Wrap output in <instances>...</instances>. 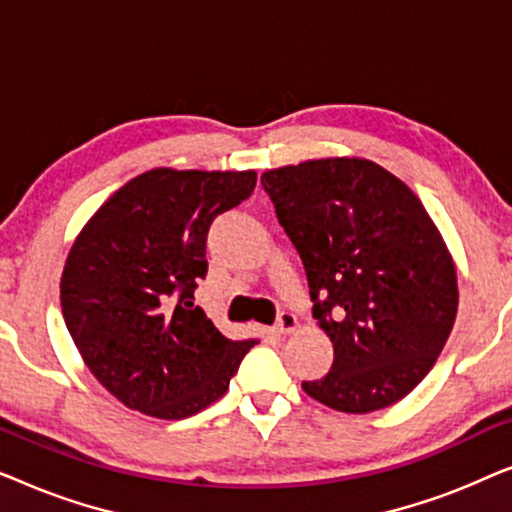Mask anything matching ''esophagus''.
Returning a JSON list of instances; mask_svg holds the SVG:
<instances>
[{
	"mask_svg": "<svg viewBox=\"0 0 512 512\" xmlns=\"http://www.w3.org/2000/svg\"><path fill=\"white\" fill-rule=\"evenodd\" d=\"M298 328V319H296V314H291V312H282L279 314V319H277V326H275V333H279V335H286V333H293Z\"/></svg>",
	"mask_w": 512,
	"mask_h": 512,
	"instance_id": "obj_1",
	"label": "esophagus"
}]
</instances>
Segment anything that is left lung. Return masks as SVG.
<instances>
[{"instance_id":"left-lung-1","label":"left lung","mask_w":512,"mask_h":512,"mask_svg":"<svg viewBox=\"0 0 512 512\" xmlns=\"http://www.w3.org/2000/svg\"><path fill=\"white\" fill-rule=\"evenodd\" d=\"M305 265L314 319L333 342L307 396L366 415L424 380L457 319V268L422 200L366 158H321L261 174Z\"/></svg>"}]
</instances>
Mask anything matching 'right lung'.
Listing matches in <instances>:
<instances>
[{
  "instance_id": "1",
  "label": "right lung",
  "mask_w": 512,
  "mask_h": 512,
  "mask_svg": "<svg viewBox=\"0 0 512 512\" xmlns=\"http://www.w3.org/2000/svg\"><path fill=\"white\" fill-rule=\"evenodd\" d=\"M256 172L156 167L109 195L69 249L62 317L95 380L130 410L184 419L228 391L256 338L228 340L193 307L207 230Z\"/></svg>"
}]
</instances>
